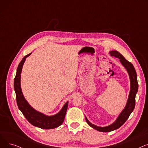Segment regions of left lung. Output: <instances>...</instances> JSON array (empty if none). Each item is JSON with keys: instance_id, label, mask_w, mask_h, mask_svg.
I'll use <instances>...</instances> for the list:
<instances>
[{"instance_id": "left-lung-1", "label": "left lung", "mask_w": 148, "mask_h": 148, "mask_svg": "<svg viewBox=\"0 0 148 148\" xmlns=\"http://www.w3.org/2000/svg\"><path fill=\"white\" fill-rule=\"evenodd\" d=\"M110 54L112 56H114L116 58H119L122 65L127 69L130 79L131 89L125 107L124 108V109L121 113V114L118 116V118L116 119L114 122H113L111 125L104 127H98L97 125H94V124L91 123L88 120L86 116H85V119H86V121L88 123V125L92 128L101 132H110L116 129H118L126 122L131 113L133 112L135 107L136 95L137 92L138 87L136 71L133 64L127 60H126L125 58L117 51H110Z\"/></svg>"}]
</instances>
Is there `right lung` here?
<instances>
[{
    "mask_svg": "<svg viewBox=\"0 0 148 148\" xmlns=\"http://www.w3.org/2000/svg\"><path fill=\"white\" fill-rule=\"evenodd\" d=\"M31 53H32L25 56L20 62L17 69L16 75H15L14 79V87L15 94H16L17 106L26 119L34 126L42 129H53L57 128L61 125L64 121L68 106V102H66L65 104L58 113L55 115L49 116L34 109L29 104L23 95L20 85L21 73L26 58L28 57Z\"/></svg>",
    "mask_w": 148,
    "mask_h": 148,
    "instance_id": "1",
    "label": "right lung"
}]
</instances>
